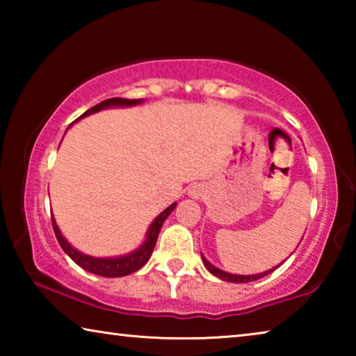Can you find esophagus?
I'll return each instance as SVG.
<instances>
[{
    "mask_svg": "<svg viewBox=\"0 0 356 356\" xmlns=\"http://www.w3.org/2000/svg\"><path fill=\"white\" fill-rule=\"evenodd\" d=\"M188 195L193 200H200V197L204 195V186L202 185H193L188 190Z\"/></svg>",
    "mask_w": 356,
    "mask_h": 356,
    "instance_id": "esophagus-1",
    "label": "esophagus"
}]
</instances>
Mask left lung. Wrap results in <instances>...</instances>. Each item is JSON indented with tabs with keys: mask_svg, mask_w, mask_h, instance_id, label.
I'll use <instances>...</instances> for the list:
<instances>
[{
	"mask_svg": "<svg viewBox=\"0 0 356 356\" xmlns=\"http://www.w3.org/2000/svg\"><path fill=\"white\" fill-rule=\"evenodd\" d=\"M202 262H204V265H206V268L209 270L210 273L212 275H215L216 278H220V280H222V281H227V282H250V281H256V280H261V278H264V276H267V275H270L273 272V270H276V267H273V268H270V270H267V272H264V273H259V275H232V273H227V272H222V270H220V268H216L215 265H212L210 264L206 257L202 256ZM282 264V262H281ZM280 264V265H281ZM278 265V267H280Z\"/></svg>",
	"mask_w": 356,
	"mask_h": 356,
	"instance_id": "left-lung-1",
	"label": "left lung"
}]
</instances>
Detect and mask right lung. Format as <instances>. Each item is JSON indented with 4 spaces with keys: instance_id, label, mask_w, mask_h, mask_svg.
<instances>
[{
    "instance_id": "add662e5",
    "label": "right lung",
    "mask_w": 356,
    "mask_h": 356,
    "mask_svg": "<svg viewBox=\"0 0 356 356\" xmlns=\"http://www.w3.org/2000/svg\"><path fill=\"white\" fill-rule=\"evenodd\" d=\"M141 102H143V99H134V100H131V99H120V97L106 99L104 102H100L99 105L92 106L91 110L83 113L80 119L84 118V116H89V114H92V113H97L100 110H104V108L131 106V105L141 104ZM174 209H176V202L171 204L170 207L165 209L163 212L156 216V218L152 221V225L149 226L146 240H144L140 248L131 251L130 254L119 256V257H92V256L83 254V252L75 250L74 246H72L67 242V240L64 238L61 231H59L55 218H51V225H53V231H55V236L58 238V242H59V245H61V248L64 250L65 254H67L76 265H80L81 268L88 270V272H91L94 275L105 276V278H119V276H125V275L134 273V272H136V270H140L143 265H146V262L149 261V257H150V254H152V251L155 248V243H156V238H159L160 229H161V226H163V222L168 218V215H170Z\"/></svg>"
}]
</instances>
